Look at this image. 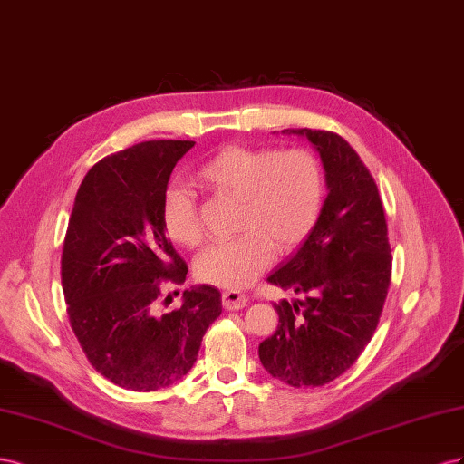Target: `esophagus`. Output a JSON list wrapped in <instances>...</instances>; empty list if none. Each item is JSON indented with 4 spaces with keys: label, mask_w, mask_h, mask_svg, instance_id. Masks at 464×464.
Instances as JSON below:
<instances>
[{
    "label": "esophagus",
    "mask_w": 464,
    "mask_h": 464,
    "mask_svg": "<svg viewBox=\"0 0 464 464\" xmlns=\"http://www.w3.org/2000/svg\"><path fill=\"white\" fill-rule=\"evenodd\" d=\"M221 301H223V307L227 311H237V309H243L246 305L248 297L245 294H241V291L229 289V291H223Z\"/></svg>",
    "instance_id": "esophagus-1"
}]
</instances>
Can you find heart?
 Returning <instances> with one entry per match:
<instances>
[{"instance_id":"heart-1","label":"heart","mask_w":464,"mask_h":464,"mask_svg":"<svg viewBox=\"0 0 464 464\" xmlns=\"http://www.w3.org/2000/svg\"><path fill=\"white\" fill-rule=\"evenodd\" d=\"M196 179L218 194L239 198V237L206 248L196 262L204 284L241 289L266 270L272 250L287 253L314 227L323 209L326 180L313 151L303 148H241L229 145L198 167ZM161 221L177 245L196 248L204 241L198 198L182 184L163 194Z\"/></svg>"}]
</instances>
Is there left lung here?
<instances>
[{
    "label": "left lung",
    "instance_id": "left-lung-1",
    "mask_svg": "<svg viewBox=\"0 0 464 464\" xmlns=\"http://www.w3.org/2000/svg\"><path fill=\"white\" fill-rule=\"evenodd\" d=\"M321 153L328 196L307 239L268 276L301 295L274 303L276 333L258 346L266 372L291 387H323L350 369L372 340L391 285L392 256L377 184L334 131L284 130Z\"/></svg>",
    "mask_w": 464,
    "mask_h": 464
}]
</instances>
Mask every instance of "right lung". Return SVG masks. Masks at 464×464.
<instances>
[{
    "instance_id": "add662e5",
    "label": "right lung",
    "mask_w": 464,
    "mask_h": 464,
    "mask_svg": "<svg viewBox=\"0 0 464 464\" xmlns=\"http://www.w3.org/2000/svg\"><path fill=\"white\" fill-rule=\"evenodd\" d=\"M192 145L143 141L101 159L77 190L63 239L62 287L73 334L89 363L128 391L151 392L187 375L221 314L211 285L184 291L175 311L157 309L161 284H184L188 272L165 235L161 202Z\"/></svg>"
}]
</instances>
